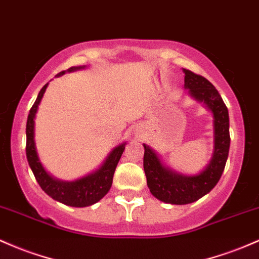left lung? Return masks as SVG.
Wrapping results in <instances>:
<instances>
[{
	"instance_id": "8db88e82",
	"label": "left lung",
	"mask_w": 259,
	"mask_h": 259,
	"mask_svg": "<svg viewBox=\"0 0 259 259\" xmlns=\"http://www.w3.org/2000/svg\"><path fill=\"white\" fill-rule=\"evenodd\" d=\"M183 72L184 88L195 101L205 104L214 118V152L210 163L199 175H181L164 166L157 153L144 144V171L150 192L161 201L177 205L197 201L217 186L230 149L229 110L218 90L203 76L186 69Z\"/></svg>"
}]
</instances>
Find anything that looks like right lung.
I'll list each match as a JSON object with an SVG mask.
<instances>
[{"label": "right lung", "mask_w": 259, "mask_h": 259, "mask_svg": "<svg viewBox=\"0 0 259 259\" xmlns=\"http://www.w3.org/2000/svg\"><path fill=\"white\" fill-rule=\"evenodd\" d=\"M79 69H84V66L70 67L67 71L72 72V71ZM65 72L66 71H61V72L58 73V76L64 75ZM48 84L49 83L45 84L40 90L33 107L30 108L29 114H28L27 129H25V134H27L25 152H27L28 163H29L34 177H35L40 188L49 197L60 201L65 205L75 206V208L90 206L101 200L109 192L113 183V176H114L116 164H118L121 155H123L125 145L126 144L123 143L119 145V146H116L109 153L107 160L104 161V163L99 167L97 171L90 173L88 176H84V177L79 178V180L64 182L51 177L49 173L45 171L40 160H39L38 153H36L35 141H34V119H35L38 106L40 103L42 96H44Z\"/></svg>", "instance_id": "add662e5"}]
</instances>
